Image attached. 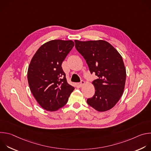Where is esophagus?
I'll return each instance as SVG.
<instances>
[{
    "instance_id": "1",
    "label": "esophagus",
    "mask_w": 151,
    "mask_h": 151,
    "mask_svg": "<svg viewBox=\"0 0 151 151\" xmlns=\"http://www.w3.org/2000/svg\"><path fill=\"white\" fill-rule=\"evenodd\" d=\"M85 83V82H84V81H83V80H81V82L78 83V85H79V87H82V86Z\"/></svg>"
}]
</instances>
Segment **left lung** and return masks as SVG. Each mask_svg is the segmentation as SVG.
<instances>
[{
	"label": "left lung",
	"mask_w": 151,
	"mask_h": 151,
	"mask_svg": "<svg viewBox=\"0 0 151 151\" xmlns=\"http://www.w3.org/2000/svg\"><path fill=\"white\" fill-rule=\"evenodd\" d=\"M75 48L84 58L91 74L95 94L87 103L97 111L111 109L121 97L125 87L126 70L119 53L106 41L75 40Z\"/></svg>",
	"instance_id": "obj_1"
}]
</instances>
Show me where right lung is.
Masks as SVG:
<instances>
[{"label":"right lung","mask_w":151,"mask_h":151,"mask_svg":"<svg viewBox=\"0 0 151 151\" xmlns=\"http://www.w3.org/2000/svg\"><path fill=\"white\" fill-rule=\"evenodd\" d=\"M74 46L72 40H53L42 45L27 72L30 89L40 106L55 111L65 105L75 88L69 85L61 64Z\"/></svg>","instance_id":"1"}]
</instances>
